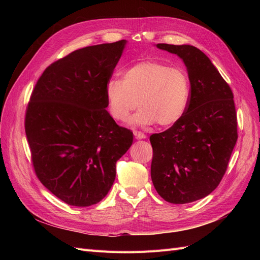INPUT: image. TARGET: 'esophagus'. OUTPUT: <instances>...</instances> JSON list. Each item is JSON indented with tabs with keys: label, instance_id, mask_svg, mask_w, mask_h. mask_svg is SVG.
I'll list each match as a JSON object with an SVG mask.
<instances>
[{
	"label": "esophagus",
	"instance_id": "obj_1",
	"mask_svg": "<svg viewBox=\"0 0 260 260\" xmlns=\"http://www.w3.org/2000/svg\"><path fill=\"white\" fill-rule=\"evenodd\" d=\"M133 135H135V137L137 139H146V136L144 135L143 132H141V131H133Z\"/></svg>",
	"mask_w": 260,
	"mask_h": 260
}]
</instances>
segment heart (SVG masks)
I'll return each mask as SVG.
<instances>
[{"label": "heart", "mask_w": 260, "mask_h": 260, "mask_svg": "<svg viewBox=\"0 0 260 260\" xmlns=\"http://www.w3.org/2000/svg\"><path fill=\"white\" fill-rule=\"evenodd\" d=\"M190 90V79L183 68L145 60L125 70L122 80L109 79L105 93L109 113L116 120L127 121L139 105L133 123L149 125L157 121L161 127H169L186 112Z\"/></svg>", "instance_id": "heart-1"}]
</instances>
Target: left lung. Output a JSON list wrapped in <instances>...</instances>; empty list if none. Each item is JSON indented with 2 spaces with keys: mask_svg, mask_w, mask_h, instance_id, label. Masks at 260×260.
<instances>
[{
  "mask_svg": "<svg viewBox=\"0 0 260 260\" xmlns=\"http://www.w3.org/2000/svg\"><path fill=\"white\" fill-rule=\"evenodd\" d=\"M156 46L183 60L191 90L183 117L168 130L149 137L151 177L165 201L192 203L214 191L225 174L238 140L233 93L198 48L166 43Z\"/></svg>",
  "mask_w": 260,
  "mask_h": 260,
  "instance_id": "obj_1",
  "label": "left lung"
}]
</instances>
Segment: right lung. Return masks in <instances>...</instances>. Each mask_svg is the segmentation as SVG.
<instances>
[{
    "mask_svg": "<svg viewBox=\"0 0 260 260\" xmlns=\"http://www.w3.org/2000/svg\"><path fill=\"white\" fill-rule=\"evenodd\" d=\"M127 41L74 51L46 68L26 111L25 130L38 179L68 205L103 200L116 162L133 142L106 111V83Z\"/></svg>",
    "mask_w": 260,
    "mask_h": 260,
    "instance_id": "add662e5",
    "label": "right lung"
}]
</instances>
